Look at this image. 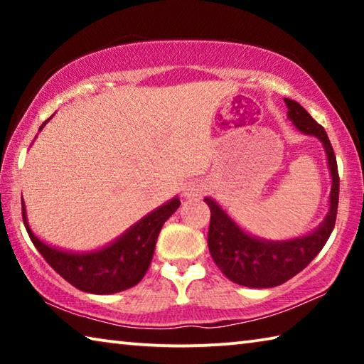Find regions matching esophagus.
<instances>
[{
    "label": "esophagus",
    "instance_id": "esophagus-1",
    "mask_svg": "<svg viewBox=\"0 0 364 364\" xmlns=\"http://www.w3.org/2000/svg\"><path fill=\"white\" fill-rule=\"evenodd\" d=\"M205 191H207V186L204 183H193L184 189V196L189 197V199H199V197L205 194Z\"/></svg>",
    "mask_w": 364,
    "mask_h": 364
}]
</instances>
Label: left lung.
Here are the masks:
<instances>
[{
  "mask_svg": "<svg viewBox=\"0 0 364 364\" xmlns=\"http://www.w3.org/2000/svg\"><path fill=\"white\" fill-rule=\"evenodd\" d=\"M287 117L297 130L311 134L321 141L328 156V165L332 176L329 196V212L321 225L306 236L289 239V241H264L254 237L241 230L234 220L210 197H205V204L210 207V228H208V250L213 262L228 279L239 286L267 289L279 286L300 273L324 244L328 242L336 225L338 205V170L334 149L328 133L311 115L292 100H284Z\"/></svg>",
  "mask_w": 364,
  "mask_h": 364,
  "instance_id": "left-lung-1",
  "label": "left lung"
}]
</instances>
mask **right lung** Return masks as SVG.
Returning <instances> with one entry per match:
<instances>
[{"instance_id":"obj_1","label":"right lung","mask_w":364,"mask_h":364,"mask_svg":"<svg viewBox=\"0 0 364 364\" xmlns=\"http://www.w3.org/2000/svg\"><path fill=\"white\" fill-rule=\"evenodd\" d=\"M46 122H49V119ZM180 204V199L173 197L167 204L160 205L144 218H141L136 225H133L107 247L85 252V254L65 252L40 241L28 226L23 199L22 218L35 247L67 282L83 292L115 294L136 286L144 278L152 262L159 232Z\"/></svg>"}]
</instances>
